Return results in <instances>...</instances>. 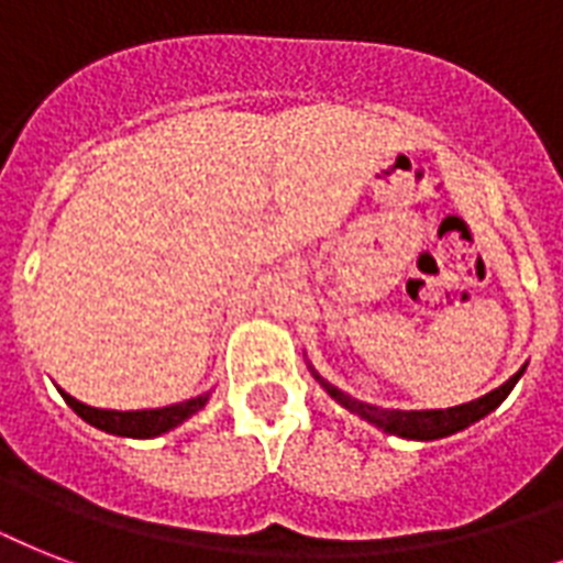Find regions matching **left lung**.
<instances>
[{"label": "left lung", "instance_id": "left-lung-1", "mask_svg": "<svg viewBox=\"0 0 563 563\" xmlns=\"http://www.w3.org/2000/svg\"><path fill=\"white\" fill-rule=\"evenodd\" d=\"M523 368L517 371L508 383H503L499 388H494L490 394L479 397V400L462 402V406H453V409H427V411H397V409H379V406H371V402L353 400L351 394L339 391L335 385L324 383L321 376L316 374V379L327 388V394L333 397L335 402H342L344 409L356 411L365 420L376 423V427L388 432V435H400V438H415V441H435V438H446L459 432V429L471 427L479 418H485L488 411H494L499 402L506 400L511 388L517 385Z\"/></svg>", "mask_w": 563, "mask_h": 563}]
</instances>
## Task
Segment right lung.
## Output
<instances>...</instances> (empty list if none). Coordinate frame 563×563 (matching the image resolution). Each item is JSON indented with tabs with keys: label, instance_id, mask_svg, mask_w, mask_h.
<instances>
[{
	"label": "right lung",
	"instance_id": "1",
	"mask_svg": "<svg viewBox=\"0 0 563 563\" xmlns=\"http://www.w3.org/2000/svg\"><path fill=\"white\" fill-rule=\"evenodd\" d=\"M64 400L69 402V409L75 415H81L87 423L104 429L110 435H125V438H154L169 432L187 418H192L195 411L201 409L203 402L210 400V394L192 397L187 402H175V406H163V409H143V411H113V409H92L87 402H78L66 391Z\"/></svg>",
	"mask_w": 563,
	"mask_h": 563
}]
</instances>
